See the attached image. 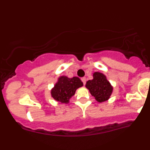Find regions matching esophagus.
<instances>
[{"instance_id": "34e87169", "label": "esophagus", "mask_w": 150, "mask_h": 150, "mask_svg": "<svg viewBox=\"0 0 150 150\" xmlns=\"http://www.w3.org/2000/svg\"><path fill=\"white\" fill-rule=\"evenodd\" d=\"M81 80H82V82H83L84 85H85V83H86V78H85V77H82V78H81Z\"/></svg>"}]
</instances>
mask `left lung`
Here are the masks:
<instances>
[{
  "label": "left lung",
  "mask_w": 150,
  "mask_h": 150,
  "mask_svg": "<svg viewBox=\"0 0 150 150\" xmlns=\"http://www.w3.org/2000/svg\"><path fill=\"white\" fill-rule=\"evenodd\" d=\"M86 87L95 99L99 102H103L110 98L113 87L104 74L96 72L93 74V80H88Z\"/></svg>",
  "instance_id": "obj_1"
}]
</instances>
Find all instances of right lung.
Here are the masks:
<instances>
[{"label":"right lung","instance_id":"add662e5","mask_svg":"<svg viewBox=\"0 0 150 150\" xmlns=\"http://www.w3.org/2000/svg\"><path fill=\"white\" fill-rule=\"evenodd\" d=\"M82 85L83 83L79 77L68 78L66 76H61L58 78L57 83L51 89V96L55 100L67 104L75 94L76 89Z\"/></svg>","mask_w":150,"mask_h":150}]
</instances>
